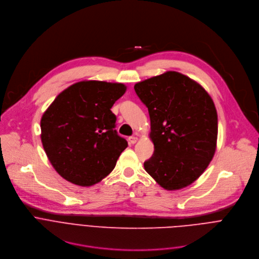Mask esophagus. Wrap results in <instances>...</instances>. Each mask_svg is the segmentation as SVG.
<instances>
[{
    "label": "esophagus",
    "instance_id": "34e87169",
    "mask_svg": "<svg viewBox=\"0 0 259 259\" xmlns=\"http://www.w3.org/2000/svg\"><path fill=\"white\" fill-rule=\"evenodd\" d=\"M137 140H138V138H137V137H135V136H131V137H129V142H130L131 144L136 143V142H137Z\"/></svg>",
    "mask_w": 259,
    "mask_h": 259
}]
</instances>
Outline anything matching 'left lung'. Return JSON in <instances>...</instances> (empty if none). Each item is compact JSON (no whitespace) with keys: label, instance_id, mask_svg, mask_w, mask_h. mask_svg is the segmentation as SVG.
<instances>
[{"label":"left lung","instance_id":"8db88e82","mask_svg":"<svg viewBox=\"0 0 259 259\" xmlns=\"http://www.w3.org/2000/svg\"><path fill=\"white\" fill-rule=\"evenodd\" d=\"M149 109L155 145L144 169L168 191L186 188L211 162L217 140V113L205 89L177 71L135 84Z\"/></svg>","mask_w":259,"mask_h":259}]
</instances>
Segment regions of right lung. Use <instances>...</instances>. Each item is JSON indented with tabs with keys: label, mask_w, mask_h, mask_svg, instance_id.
Returning <instances> with one entry per match:
<instances>
[{
	"label": "right lung",
	"mask_w": 259,
	"mask_h": 259,
	"mask_svg": "<svg viewBox=\"0 0 259 259\" xmlns=\"http://www.w3.org/2000/svg\"><path fill=\"white\" fill-rule=\"evenodd\" d=\"M126 91L121 83L83 81L63 90L41 119L45 153L67 181L90 187L107 176L128 146L112 106Z\"/></svg>",
	"instance_id": "add662e5"
}]
</instances>
